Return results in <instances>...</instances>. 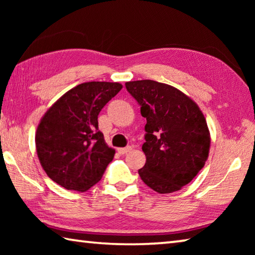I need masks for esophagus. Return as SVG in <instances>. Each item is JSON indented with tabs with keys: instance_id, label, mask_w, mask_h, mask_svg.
<instances>
[{
	"instance_id": "1",
	"label": "esophagus",
	"mask_w": 255,
	"mask_h": 255,
	"mask_svg": "<svg viewBox=\"0 0 255 255\" xmlns=\"http://www.w3.org/2000/svg\"><path fill=\"white\" fill-rule=\"evenodd\" d=\"M131 149H132L131 146H127V147H124V148H118V153L124 155V154H127V153L130 152Z\"/></svg>"
}]
</instances>
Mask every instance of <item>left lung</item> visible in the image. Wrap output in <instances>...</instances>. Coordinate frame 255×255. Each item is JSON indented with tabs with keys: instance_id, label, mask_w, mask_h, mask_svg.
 I'll use <instances>...</instances> for the list:
<instances>
[{
	"instance_id": "left-lung-1",
	"label": "left lung",
	"mask_w": 255,
	"mask_h": 255,
	"mask_svg": "<svg viewBox=\"0 0 255 255\" xmlns=\"http://www.w3.org/2000/svg\"><path fill=\"white\" fill-rule=\"evenodd\" d=\"M146 118L144 167L146 185L158 193L182 189L208 158L210 132L197 103L174 86L152 80L126 82Z\"/></svg>"
}]
</instances>
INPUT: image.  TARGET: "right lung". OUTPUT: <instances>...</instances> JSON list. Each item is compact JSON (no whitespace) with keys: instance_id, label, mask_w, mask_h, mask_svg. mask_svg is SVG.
Returning <instances> with one entry per match:
<instances>
[{"instance_id":"1","label":"right lung","mask_w":255,"mask_h":255,"mask_svg":"<svg viewBox=\"0 0 255 255\" xmlns=\"http://www.w3.org/2000/svg\"><path fill=\"white\" fill-rule=\"evenodd\" d=\"M122 89L117 82L79 84L42 116L36 149L42 169L54 182L84 192L101 180L116 152L99 130L98 116Z\"/></svg>"}]
</instances>
